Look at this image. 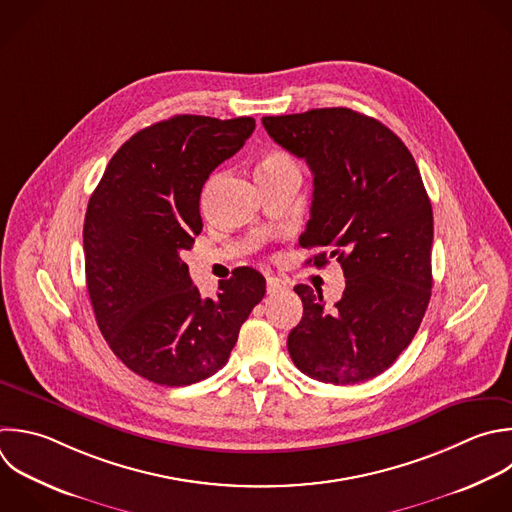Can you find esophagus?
Instances as JSON below:
<instances>
[{"label": "esophagus", "mask_w": 512, "mask_h": 512, "mask_svg": "<svg viewBox=\"0 0 512 512\" xmlns=\"http://www.w3.org/2000/svg\"><path fill=\"white\" fill-rule=\"evenodd\" d=\"M286 288H288L286 280H282V278H278V276H268V278H266V290H268V294H278V292H282V290H286Z\"/></svg>", "instance_id": "esophagus-1"}]
</instances>
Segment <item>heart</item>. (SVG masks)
I'll return each instance as SVG.
<instances>
[{
    "label": "heart",
    "instance_id": "b5f03b06",
    "mask_svg": "<svg viewBox=\"0 0 512 512\" xmlns=\"http://www.w3.org/2000/svg\"><path fill=\"white\" fill-rule=\"evenodd\" d=\"M292 158L282 154V152H270L262 158V164H260V170H270V168H282V166H292Z\"/></svg>",
    "mask_w": 512,
    "mask_h": 512
}]
</instances>
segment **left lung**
I'll return each mask as SVG.
<instances>
[{"instance_id":"1","label":"left lung","mask_w":512,"mask_h":512,"mask_svg":"<svg viewBox=\"0 0 512 512\" xmlns=\"http://www.w3.org/2000/svg\"><path fill=\"white\" fill-rule=\"evenodd\" d=\"M268 136L306 160L314 176L302 248L306 260L342 266L346 288L326 308L322 290L294 286L304 314L288 334L292 362L306 376L356 384L384 372L414 338L432 288V206L402 140L348 108L266 116Z\"/></svg>"}]
</instances>
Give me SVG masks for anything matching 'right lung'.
Instances as JSON below:
<instances>
[{
  "label": "right lung",
  "mask_w": 512,
  "mask_h": 512,
  "mask_svg": "<svg viewBox=\"0 0 512 512\" xmlns=\"http://www.w3.org/2000/svg\"><path fill=\"white\" fill-rule=\"evenodd\" d=\"M254 128V118L190 114L152 124L114 154L90 198L84 254L96 322L150 382L188 386L216 374L266 294L264 276L242 266L202 298L180 258L202 232V186Z\"/></svg>",
  "instance_id": "add662e5"
}]
</instances>
